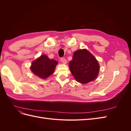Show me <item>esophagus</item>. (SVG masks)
Listing matches in <instances>:
<instances>
[{"label": "esophagus", "mask_w": 131, "mask_h": 131, "mask_svg": "<svg viewBox=\"0 0 131 131\" xmlns=\"http://www.w3.org/2000/svg\"><path fill=\"white\" fill-rule=\"evenodd\" d=\"M61 61L63 63V64H66L67 63V60L65 58H61Z\"/></svg>", "instance_id": "34e87169"}]
</instances>
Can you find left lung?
Listing matches in <instances>:
<instances>
[{
    "label": "left lung",
    "instance_id": "8db88e82",
    "mask_svg": "<svg viewBox=\"0 0 131 131\" xmlns=\"http://www.w3.org/2000/svg\"><path fill=\"white\" fill-rule=\"evenodd\" d=\"M69 68L78 82L86 84L97 78L100 66L92 54L83 49L74 53L72 60L69 62Z\"/></svg>",
    "mask_w": 131,
    "mask_h": 131
}]
</instances>
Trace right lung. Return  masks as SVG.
Listing matches in <instances>:
<instances>
[{
	"mask_svg": "<svg viewBox=\"0 0 131 131\" xmlns=\"http://www.w3.org/2000/svg\"><path fill=\"white\" fill-rule=\"evenodd\" d=\"M57 62L50 59L46 55H41L31 63V70L39 78L44 79L53 73Z\"/></svg>",
	"mask_w": 131,
	"mask_h": 131,
	"instance_id": "1",
	"label": "right lung"
}]
</instances>
